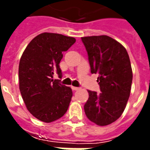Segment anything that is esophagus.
I'll use <instances>...</instances> for the list:
<instances>
[{
    "label": "esophagus",
    "instance_id": "1",
    "mask_svg": "<svg viewBox=\"0 0 150 150\" xmlns=\"http://www.w3.org/2000/svg\"><path fill=\"white\" fill-rule=\"evenodd\" d=\"M72 89L74 90V91H77V90L79 89V88H78V87H72Z\"/></svg>",
    "mask_w": 150,
    "mask_h": 150
}]
</instances>
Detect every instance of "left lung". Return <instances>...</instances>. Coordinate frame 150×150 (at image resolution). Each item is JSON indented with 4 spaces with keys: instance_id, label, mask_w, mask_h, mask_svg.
Returning a JSON list of instances; mask_svg holds the SVG:
<instances>
[{
    "instance_id": "obj_1",
    "label": "left lung",
    "mask_w": 150,
    "mask_h": 150,
    "mask_svg": "<svg viewBox=\"0 0 150 150\" xmlns=\"http://www.w3.org/2000/svg\"><path fill=\"white\" fill-rule=\"evenodd\" d=\"M88 56L91 72L98 73L100 93L88 91L84 105L86 116L99 126L116 121L124 112L133 80L129 57L126 49L108 36L82 38Z\"/></svg>"
}]
</instances>
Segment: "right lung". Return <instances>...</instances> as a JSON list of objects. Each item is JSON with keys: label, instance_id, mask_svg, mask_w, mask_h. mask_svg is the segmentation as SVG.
I'll list each match as a JSON object with an SVG mask.
<instances>
[{"label": "right lung", "instance_id": "right-lung-1", "mask_svg": "<svg viewBox=\"0 0 150 150\" xmlns=\"http://www.w3.org/2000/svg\"><path fill=\"white\" fill-rule=\"evenodd\" d=\"M76 39L57 33L44 32L27 45L19 63V88L26 108L45 123L62 118L72 97L71 88L52 79L62 76L59 63Z\"/></svg>", "mask_w": 150, "mask_h": 150}]
</instances>
